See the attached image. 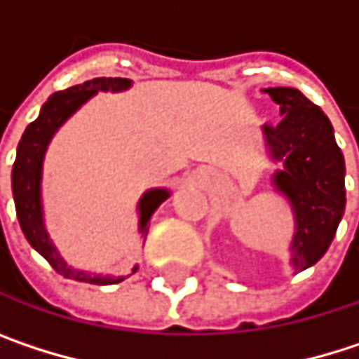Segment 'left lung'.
Wrapping results in <instances>:
<instances>
[{
    "mask_svg": "<svg viewBox=\"0 0 359 359\" xmlns=\"http://www.w3.org/2000/svg\"><path fill=\"white\" fill-rule=\"evenodd\" d=\"M278 106L280 122L264 124L266 154L280 168L270 177L289 203L295 233L289 266L302 272L314 266L337 233L345 212V160L323 109L293 87L262 89Z\"/></svg>",
    "mask_w": 359,
    "mask_h": 359,
    "instance_id": "1",
    "label": "left lung"
}]
</instances>
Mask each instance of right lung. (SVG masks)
<instances>
[{"label": "right lung", "mask_w": 359, "mask_h": 359, "mask_svg": "<svg viewBox=\"0 0 359 359\" xmlns=\"http://www.w3.org/2000/svg\"><path fill=\"white\" fill-rule=\"evenodd\" d=\"M133 81L130 79H91L85 81L83 85L70 87L66 91L53 93L39 111L35 122H31L18 143L16 149V162L12 168V195H14V205H16V216L20 222V229L31 243V248L39 251L51 268L62 274L64 278L81 280V283H93V285H114L124 280L126 276H109V274H95L87 270H79L68 266V262L62 257L55 243L51 241L47 226H45V210H43V162L47 147L53 139V135L60 130V126L76 111L83 108L93 95L100 91H111L120 93L130 89ZM170 197V189L166 187H156L147 189L139 203H137V214H139V233L141 237H147V224L154 216V212L160 208L162 201ZM139 266L130 270L137 272Z\"/></svg>", "instance_id": "add662e5"}]
</instances>
